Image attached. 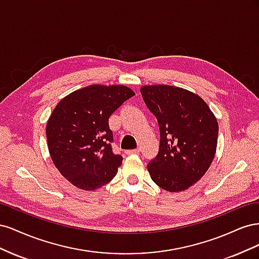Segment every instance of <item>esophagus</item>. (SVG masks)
Segmentation results:
<instances>
[{
  "mask_svg": "<svg viewBox=\"0 0 259 259\" xmlns=\"http://www.w3.org/2000/svg\"><path fill=\"white\" fill-rule=\"evenodd\" d=\"M139 149H133V150H126L125 151V153L126 154H137V153H139Z\"/></svg>",
  "mask_w": 259,
  "mask_h": 259,
  "instance_id": "34e87169",
  "label": "esophagus"
}]
</instances>
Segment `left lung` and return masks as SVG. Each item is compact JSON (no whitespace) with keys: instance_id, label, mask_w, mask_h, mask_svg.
<instances>
[{"instance_id":"1","label":"left lung","mask_w":259,"mask_h":259,"mask_svg":"<svg viewBox=\"0 0 259 259\" xmlns=\"http://www.w3.org/2000/svg\"><path fill=\"white\" fill-rule=\"evenodd\" d=\"M143 98L159 122L160 149L148 163L151 179L169 192L184 191L209 168L217 148L218 122L199 95L173 85H144Z\"/></svg>"}]
</instances>
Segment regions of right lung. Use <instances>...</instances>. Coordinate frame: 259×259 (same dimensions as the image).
Masks as SVG:
<instances>
[{"instance_id":"obj_1","label":"right lung","mask_w":259,"mask_h":259,"mask_svg":"<svg viewBox=\"0 0 259 259\" xmlns=\"http://www.w3.org/2000/svg\"><path fill=\"white\" fill-rule=\"evenodd\" d=\"M135 95L125 85L93 84L62 98L46 124L54 165L68 182L93 191L111 182L123 158L112 152L109 117Z\"/></svg>"}]
</instances>
